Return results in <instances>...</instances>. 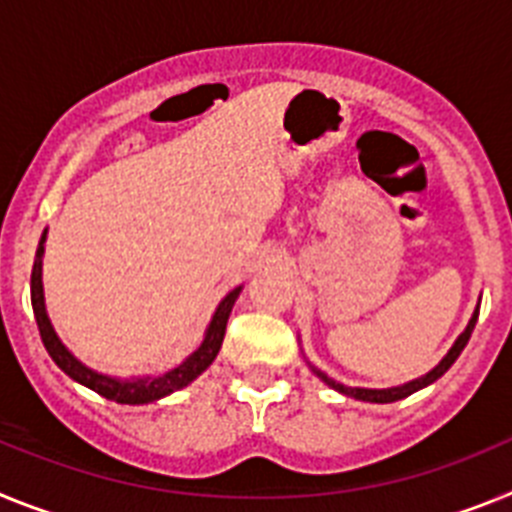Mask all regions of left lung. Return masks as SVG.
<instances>
[{
  "label": "left lung",
  "instance_id": "8db88e82",
  "mask_svg": "<svg viewBox=\"0 0 512 512\" xmlns=\"http://www.w3.org/2000/svg\"><path fill=\"white\" fill-rule=\"evenodd\" d=\"M477 317H479V306H477V309H474V314H471L469 324H466V330L459 335V340L453 342V348L448 350L446 355H443V361L438 363V366H435L433 371L425 373V376H420V379H415V381H407V384H402V386H391V389H361V386H345V384H340V381L330 379L327 373H322V371H319V368H314V366H311V371L317 373V376L324 381V384L332 386V389L340 391V394H345V397H353V399H361V402H373V404L399 402V399L410 397V394H415V391L425 389V386H428V384H433V381L441 379L443 373H446L448 368H451L453 363H456V358H459L461 350L466 348V342H469L471 332H474V324H477Z\"/></svg>",
  "mask_w": 512,
  "mask_h": 512
}]
</instances>
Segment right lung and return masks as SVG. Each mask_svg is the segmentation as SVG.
Listing matches in <instances>:
<instances>
[{"label": "right lung", "mask_w": 512, "mask_h": 512, "mask_svg": "<svg viewBox=\"0 0 512 512\" xmlns=\"http://www.w3.org/2000/svg\"><path fill=\"white\" fill-rule=\"evenodd\" d=\"M43 244H46V231H43L38 252H35L33 275H30V301H33L35 322H38V330H41L43 345H46L53 363H56V366H59L69 379L87 386V389L97 391L100 397L110 399V402L149 404L167 397V394H172V391L182 389V386H188L190 381L198 379V376H201L213 361H216V355H219L221 350V342H224V332H226V322H229L231 306H234V301H237L242 286L229 291L224 299H221V304L216 306V311H213L206 335H203L201 348L195 350V353H190L188 358H185L177 368H172V371L159 373V376L115 379V376H105V373H97L92 371V368L84 366L82 361H77V358L66 350V345L59 340V335H56L51 319H48L46 314V301H43V252H46V247H43Z\"/></svg>", "instance_id": "1"}]
</instances>
